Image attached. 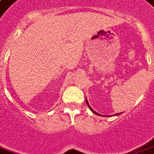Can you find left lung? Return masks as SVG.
I'll return each instance as SVG.
<instances>
[{"mask_svg":"<svg viewBox=\"0 0 154 154\" xmlns=\"http://www.w3.org/2000/svg\"><path fill=\"white\" fill-rule=\"evenodd\" d=\"M86 104H87V105H88V107H89V108H90V109H91V112H94V114L99 115V116H101V115L99 114V113H98V112H95V111H94V110H93V109H92L91 108V106H90V104H89L88 101H87V100H86ZM120 114H121V113H116V114H114V115H116V116H118V115H120Z\"/></svg>","mask_w":154,"mask_h":154,"instance_id":"8db88e82","label":"left lung"}]
</instances>
